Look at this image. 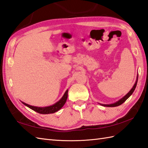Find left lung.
<instances>
[{"instance_id": "left-lung-1", "label": "left lung", "mask_w": 148, "mask_h": 148, "mask_svg": "<svg viewBox=\"0 0 148 148\" xmlns=\"http://www.w3.org/2000/svg\"><path fill=\"white\" fill-rule=\"evenodd\" d=\"M137 80H138V77L137 78V81H136V83H135V84L134 85V86H133V88H132L131 89V90L129 92H128L126 95H125L124 97H123V98L121 99H120L119 100V101H118V102H116V103H112V104H102V106H106V107H116V106H119V105H121V104H122L124 102H125V100H126L128 97H129L133 93V92H134V90H135V89H136V86H137Z\"/></svg>"}]
</instances>
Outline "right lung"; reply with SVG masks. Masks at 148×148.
Segmentation results:
<instances>
[{"label": "right lung", "mask_w": 148, "mask_h": 148, "mask_svg": "<svg viewBox=\"0 0 148 148\" xmlns=\"http://www.w3.org/2000/svg\"><path fill=\"white\" fill-rule=\"evenodd\" d=\"M67 97H68V90H67L64 93V96L62 97V98L59 100L58 102L55 103L54 105L51 106H48V107H45V108H39V107H35V106H30L27 103H24L23 102H21L23 103L24 105H25L27 106L28 108H30L31 109L34 110V111H36L38 113H40V114H51V113H54L56 111H58V110L60 109L63 106H64L65 103L66 102V100L67 99Z\"/></svg>", "instance_id": "right-lung-1"}]
</instances>
